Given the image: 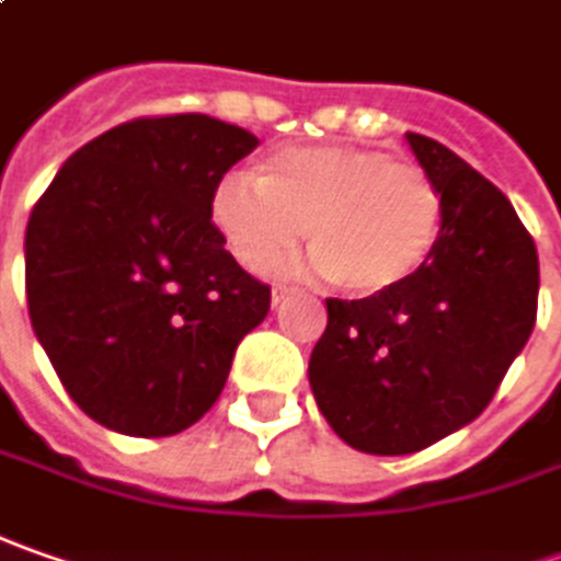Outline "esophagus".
<instances>
[{
  "instance_id": "34e87169",
  "label": "esophagus",
  "mask_w": 561,
  "mask_h": 561,
  "mask_svg": "<svg viewBox=\"0 0 561 561\" xmlns=\"http://www.w3.org/2000/svg\"><path fill=\"white\" fill-rule=\"evenodd\" d=\"M288 295H291V291H288L285 285H276V288H273V307H279L282 300L288 298Z\"/></svg>"
}]
</instances>
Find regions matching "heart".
<instances>
[{"label":"heart","instance_id":"1","mask_svg":"<svg viewBox=\"0 0 561 561\" xmlns=\"http://www.w3.org/2000/svg\"><path fill=\"white\" fill-rule=\"evenodd\" d=\"M210 222L229 254L263 273L307 226L313 270L351 298H378L419 273L435 251L444 202L415 164L359 146H298L257 170L226 173L210 195Z\"/></svg>","mask_w":561,"mask_h":561}]
</instances>
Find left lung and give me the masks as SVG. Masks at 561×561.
<instances>
[{"instance_id":"8db88e82","label":"left lung","mask_w":561,"mask_h":561,"mask_svg":"<svg viewBox=\"0 0 561 561\" xmlns=\"http://www.w3.org/2000/svg\"><path fill=\"white\" fill-rule=\"evenodd\" d=\"M407 142L440 188L435 251L388 295L325 300L307 369L332 432L376 456L425 450L484 413L531 339L540 288L537 248L510 198L435 139Z\"/></svg>"}]
</instances>
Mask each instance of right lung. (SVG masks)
<instances>
[{"label": "right lung", "instance_id": "right-lung-1", "mask_svg": "<svg viewBox=\"0 0 561 561\" xmlns=\"http://www.w3.org/2000/svg\"><path fill=\"white\" fill-rule=\"evenodd\" d=\"M261 146L207 114L139 117L73 151L24 239L33 332L73 403L111 432L180 435L270 313L210 222L222 173Z\"/></svg>", "mask_w": 561, "mask_h": 561}]
</instances>
